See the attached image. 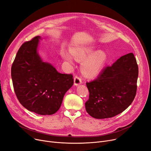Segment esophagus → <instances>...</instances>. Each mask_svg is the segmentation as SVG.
<instances>
[{
  "instance_id": "34e87169",
  "label": "esophagus",
  "mask_w": 151,
  "mask_h": 151,
  "mask_svg": "<svg viewBox=\"0 0 151 151\" xmlns=\"http://www.w3.org/2000/svg\"><path fill=\"white\" fill-rule=\"evenodd\" d=\"M81 83H82L81 78L78 76H75V78H74V84L75 86H78Z\"/></svg>"
}]
</instances>
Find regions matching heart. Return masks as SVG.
<instances>
[{"instance_id":"1","label":"heart","mask_w":151,"mask_h":151,"mask_svg":"<svg viewBox=\"0 0 151 151\" xmlns=\"http://www.w3.org/2000/svg\"><path fill=\"white\" fill-rule=\"evenodd\" d=\"M95 50L91 46L84 47L72 50V54L78 61L84 60L90 57L85 61L83 65L84 73L89 76L97 75L104 67L106 59V55L104 52L98 51L93 54ZM62 57L68 62L72 63L73 58L70 54L67 52L63 53Z\"/></svg>"}]
</instances>
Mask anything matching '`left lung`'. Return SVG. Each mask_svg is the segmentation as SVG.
Wrapping results in <instances>:
<instances>
[{"mask_svg":"<svg viewBox=\"0 0 151 151\" xmlns=\"http://www.w3.org/2000/svg\"><path fill=\"white\" fill-rule=\"evenodd\" d=\"M138 66L133 53L125 54L86 86L89 92L86 111L96 119L114 117L133 101L137 89Z\"/></svg>","mask_w":151,"mask_h":151,"instance_id":"left-lung-1","label":"left lung"}]
</instances>
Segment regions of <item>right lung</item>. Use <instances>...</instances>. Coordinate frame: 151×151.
Instances as JSON below:
<instances>
[{
	"label": "right lung",
	"mask_w": 151,
	"mask_h": 151,
	"mask_svg": "<svg viewBox=\"0 0 151 151\" xmlns=\"http://www.w3.org/2000/svg\"><path fill=\"white\" fill-rule=\"evenodd\" d=\"M40 38L36 36L19 47L12 66V78L16 96L24 107L38 114L51 115L59 109L73 78L42 60L37 51Z\"/></svg>",
	"instance_id": "obj_1"
}]
</instances>
